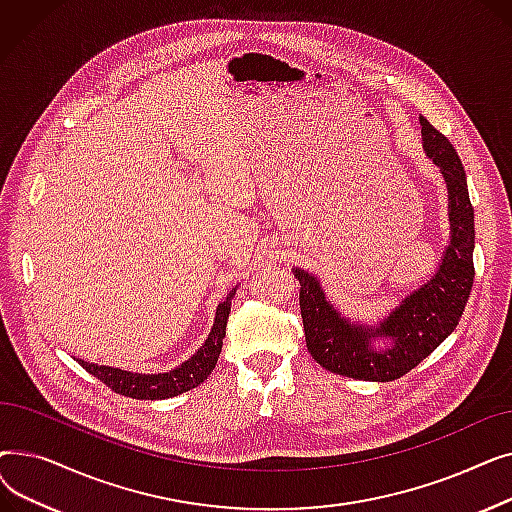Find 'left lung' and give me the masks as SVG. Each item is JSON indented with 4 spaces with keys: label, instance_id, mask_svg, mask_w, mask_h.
<instances>
[{
    "label": "left lung",
    "instance_id": "left-lung-1",
    "mask_svg": "<svg viewBox=\"0 0 512 512\" xmlns=\"http://www.w3.org/2000/svg\"><path fill=\"white\" fill-rule=\"evenodd\" d=\"M423 151L440 170L448 191L450 236L436 272L375 321L342 315L315 274L299 278L307 351L332 373L365 382H392L417 367L459 326L471 294L475 222L465 168L450 141L419 118Z\"/></svg>",
    "mask_w": 512,
    "mask_h": 512
}]
</instances>
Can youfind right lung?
<instances>
[{
    "instance_id": "1",
    "label": "right lung",
    "mask_w": 512,
    "mask_h": 512,
    "mask_svg": "<svg viewBox=\"0 0 512 512\" xmlns=\"http://www.w3.org/2000/svg\"><path fill=\"white\" fill-rule=\"evenodd\" d=\"M234 294H236V288H232L226 294V299L218 305V309H215L211 332L205 338V342L197 348L195 355L188 357L184 363H180L170 371L139 373V371H126L110 365H97L83 359H76V361L91 375H95L97 380H101L107 388L137 400H164V398H172L182 392L193 390L209 378V373L215 369V363H218Z\"/></svg>"
}]
</instances>
